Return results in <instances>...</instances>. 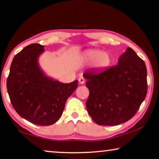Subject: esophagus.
<instances>
[{
  "label": "esophagus",
  "instance_id": "obj_1",
  "mask_svg": "<svg viewBox=\"0 0 159 159\" xmlns=\"http://www.w3.org/2000/svg\"><path fill=\"white\" fill-rule=\"evenodd\" d=\"M79 83L83 84L84 83H85V79H84L83 76H80L79 79Z\"/></svg>",
  "mask_w": 159,
  "mask_h": 159
}]
</instances>
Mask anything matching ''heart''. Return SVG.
<instances>
[{"label":"heart","instance_id":"1","mask_svg":"<svg viewBox=\"0 0 159 159\" xmlns=\"http://www.w3.org/2000/svg\"><path fill=\"white\" fill-rule=\"evenodd\" d=\"M83 58L87 63L92 62L90 67L96 72L106 70L111 63V58L108 52L96 49H88L84 52Z\"/></svg>","mask_w":159,"mask_h":159}]
</instances>
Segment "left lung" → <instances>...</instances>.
I'll return each instance as SVG.
<instances>
[{
  "instance_id": "left-lung-1",
  "label": "left lung",
  "mask_w": 159,
  "mask_h": 159,
  "mask_svg": "<svg viewBox=\"0 0 159 159\" xmlns=\"http://www.w3.org/2000/svg\"><path fill=\"white\" fill-rule=\"evenodd\" d=\"M83 76L89 91L87 110L99 125H117L131 119L147 94L145 62L130 48L118 65L99 74L89 70Z\"/></svg>"
}]
</instances>
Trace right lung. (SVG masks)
<instances>
[{
    "mask_svg": "<svg viewBox=\"0 0 159 159\" xmlns=\"http://www.w3.org/2000/svg\"><path fill=\"white\" fill-rule=\"evenodd\" d=\"M44 45L33 43L14 57L7 80V92L16 111L29 122L48 126L60 119L78 80L63 83L49 77L39 64Z\"/></svg>",
    "mask_w": 159,
    "mask_h": 159,
    "instance_id": "1",
    "label": "right lung"
}]
</instances>
